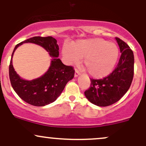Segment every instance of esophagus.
I'll return each instance as SVG.
<instances>
[{
	"label": "esophagus",
	"instance_id": "1",
	"mask_svg": "<svg viewBox=\"0 0 146 146\" xmlns=\"http://www.w3.org/2000/svg\"><path fill=\"white\" fill-rule=\"evenodd\" d=\"M80 75L79 71H78L77 70H75V73H74V77H77Z\"/></svg>",
	"mask_w": 146,
	"mask_h": 146
}]
</instances>
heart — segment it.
Segmentation results:
<instances>
[{
    "label": "heart",
    "mask_w": 146,
    "mask_h": 146,
    "mask_svg": "<svg viewBox=\"0 0 146 146\" xmlns=\"http://www.w3.org/2000/svg\"><path fill=\"white\" fill-rule=\"evenodd\" d=\"M62 55L69 64L78 63L83 57V64L91 76L102 78L113 70L119 56V48L115 43L103 39H80L63 46Z\"/></svg>",
    "instance_id": "heart-1"
}]
</instances>
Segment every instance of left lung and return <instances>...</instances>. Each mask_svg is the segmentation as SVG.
<instances>
[{
  "mask_svg": "<svg viewBox=\"0 0 146 146\" xmlns=\"http://www.w3.org/2000/svg\"><path fill=\"white\" fill-rule=\"evenodd\" d=\"M120 49L119 63L113 72L102 79H91L90 87L85 92L87 100L99 107L115 103L127 92L134 74V54L128 44L115 37Z\"/></svg>",
  "mask_w": 146,
  "mask_h": 146,
  "instance_id": "left-lung-1",
  "label": "left lung"
}]
</instances>
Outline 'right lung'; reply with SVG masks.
Wrapping results in <instances>:
<instances>
[{
    "label": "right lung",
    "instance_id": "add662e5",
    "mask_svg": "<svg viewBox=\"0 0 146 146\" xmlns=\"http://www.w3.org/2000/svg\"><path fill=\"white\" fill-rule=\"evenodd\" d=\"M57 41L52 37H33L17 44L11 54L9 78L11 86L19 97L27 103L36 107H43L54 102L62 93L66 84L74 76V70L61 62L59 56ZM25 42H33L44 47L52 57L46 72L40 77L31 81L20 77L15 71L12 58L18 46Z\"/></svg>",
    "mask_w": 146,
    "mask_h": 146
}]
</instances>
